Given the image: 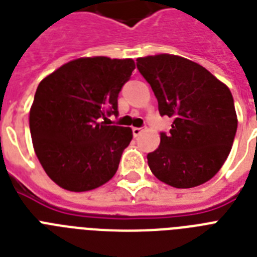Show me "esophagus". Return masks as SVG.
<instances>
[{"label": "esophagus", "instance_id": "34e87169", "mask_svg": "<svg viewBox=\"0 0 257 257\" xmlns=\"http://www.w3.org/2000/svg\"><path fill=\"white\" fill-rule=\"evenodd\" d=\"M132 131H133V136H135V137H137V136H140L141 133L144 132V128H133Z\"/></svg>", "mask_w": 257, "mask_h": 257}]
</instances>
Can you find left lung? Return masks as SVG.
I'll return each instance as SVG.
<instances>
[{"label":"left lung","mask_w":257,"mask_h":257,"mask_svg":"<svg viewBox=\"0 0 257 257\" xmlns=\"http://www.w3.org/2000/svg\"><path fill=\"white\" fill-rule=\"evenodd\" d=\"M137 68L158 100L161 116L174 118L148 154L156 178L177 189L207 182L220 170L232 148L237 116L232 93L201 64L178 55L137 59Z\"/></svg>","instance_id":"obj_1"}]
</instances>
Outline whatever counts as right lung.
<instances>
[{"mask_svg": "<svg viewBox=\"0 0 257 257\" xmlns=\"http://www.w3.org/2000/svg\"><path fill=\"white\" fill-rule=\"evenodd\" d=\"M135 68L133 59L78 58L39 83L30 133L42 168L58 186L89 191L116 174L133 132L101 117L117 114L118 92Z\"/></svg>", "mask_w": 257, "mask_h": 257, "instance_id": "add662e5", "label": "right lung"}]
</instances>
